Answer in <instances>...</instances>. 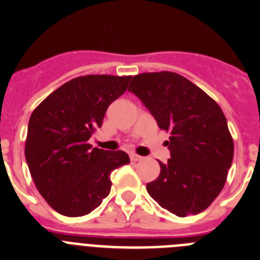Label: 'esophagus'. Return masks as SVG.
<instances>
[{"instance_id": "34e87169", "label": "esophagus", "mask_w": 260, "mask_h": 260, "mask_svg": "<svg viewBox=\"0 0 260 260\" xmlns=\"http://www.w3.org/2000/svg\"><path fill=\"white\" fill-rule=\"evenodd\" d=\"M130 160H132V161H141V160H143V157L137 155V153H132V155H130Z\"/></svg>"}]
</instances>
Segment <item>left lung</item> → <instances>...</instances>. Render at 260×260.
Returning a JSON list of instances; mask_svg holds the SVG:
<instances>
[{"instance_id":"1","label":"left lung","mask_w":260,"mask_h":260,"mask_svg":"<svg viewBox=\"0 0 260 260\" xmlns=\"http://www.w3.org/2000/svg\"><path fill=\"white\" fill-rule=\"evenodd\" d=\"M128 91L141 99L158 127L171 134V158L147 191L162 208L185 217L202 212L220 194L233 161V138L221 108L203 89L173 71L142 73Z\"/></svg>"}]
</instances>
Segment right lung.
Here are the masks:
<instances>
[{"instance_id": "add662e5", "label": "right lung", "mask_w": 260, "mask_h": 260, "mask_svg": "<svg viewBox=\"0 0 260 260\" xmlns=\"http://www.w3.org/2000/svg\"><path fill=\"white\" fill-rule=\"evenodd\" d=\"M130 79L104 74L74 78L32 112L24 147L29 173L41 197L61 215L84 216L99 207L110 192V172L130 162L123 151L88 143Z\"/></svg>"}]
</instances>
